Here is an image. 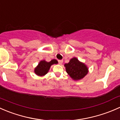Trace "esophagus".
<instances>
[{"label":"esophagus","instance_id":"esophagus-1","mask_svg":"<svg viewBox=\"0 0 120 120\" xmlns=\"http://www.w3.org/2000/svg\"><path fill=\"white\" fill-rule=\"evenodd\" d=\"M58 63H59V64H60V65L62 64L63 60H58Z\"/></svg>","mask_w":120,"mask_h":120}]
</instances>
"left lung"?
Instances as JSON below:
<instances>
[{"label":"left lung","instance_id":"obj_1","mask_svg":"<svg viewBox=\"0 0 120 120\" xmlns=\"http://www.w3.org/2000/svg\"><path fill=\"white\" fill-rule=\"evenodd\" d=\"M65 66L66 72L73 80H80L88 73L87 66L76 58L70 60L69 63L65 64Z\"/></svg>","mask_w":120,"mask_h":120}]
</instances>
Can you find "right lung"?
<instances>
[{
	"label": "right lung",
	"mask_w": 120,
	"mask_h": 120,
	"mask_svg": "<svg viewBox=\"0 0 120 120\" xmlns=\"http://www.w3.org/2000/svg\"><path fill=\"white\" fill-rule=\"evenodd\" d=\"M56 64H58V61L56 60H52L49 62L45 60H41L34 69V72L38 76H44L47 73L52 65Z\"/></svg>",
	"instance_id": "1"
}]
</instances>
